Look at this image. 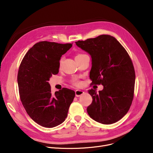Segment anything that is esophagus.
I'll return each mask as SVG.
<instances>
[{"instance_id": "obj_1", "label": "esophagus", "mask_w": 153, "mask_h": 153, "mask_svg": "<svg viewBox=\"0 0 153 153\" xmlns=\"http://www.w3.org/2000/svg\"><path fill=\"white\" fill-rule=\"evenodd\" d=\"M84 93V91H81V90H76L75 91V94H76V96L77 97H80V96H81L82 95H83Z\"/></svg>"}]
</instances>
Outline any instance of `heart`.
Listing matches in <instances>:
<instances>
[{"label":"heart","instance_id":"1","mask_svg":"<svg viewBox=\"0 0 153 153\" xmlns=\"http://www.w3.org/2000/svg\"><path fill=\"white\" fill-rule=\"evenodd\" d=\"M79 55H81V54H78L77 56H79ZM72 83H73L76 85H79L80 84H81V82H80L78 81V80H77V79H73V80H72Z\"/></svg>","mask_w":153,"mask_h":153}]
</instances>
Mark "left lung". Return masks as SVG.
I'll list each match as a JSON object with an SVG mask.
<instances>
[{"instance_id":"obj_1","label":"left lung","mask_w":153,"mask_h":153,"mask_svg":"<svg viewBox=\"0 0 153 153\" xmlns=\"http://www.w3.org/2000/svg\"><path fill=\"white\" fill-rule=\"evenodd\" d=\"M76 45L92 58L91 84H102V91H88L92 102L87 111L91 118L102 124L114 123L129 110L134 96L135 72L123 46L114 36L102 35Z\"/></svg>"}]
</instances>
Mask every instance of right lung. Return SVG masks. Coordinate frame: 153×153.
<instances>
[{
	"mask_svg": "<svg viewBox=\"0 0 153 153\" xmlns=\"http://www.w3.org/2000/svg\"><path fill=\"white\" fill-rule=\"evenodd\" d=\"M72 46L38 42L28 51L20 65L17 81L21 102L30 118L43 127L61 124L75 97V92L67 88L52 94L48 82L52 75L59 72L61 57Z\"/></svg>",
	"mask_w": 153,
	"mask_h": 153,
	"instance_id": "add662e5",
	"label": "right lung"
}]
</instances>
